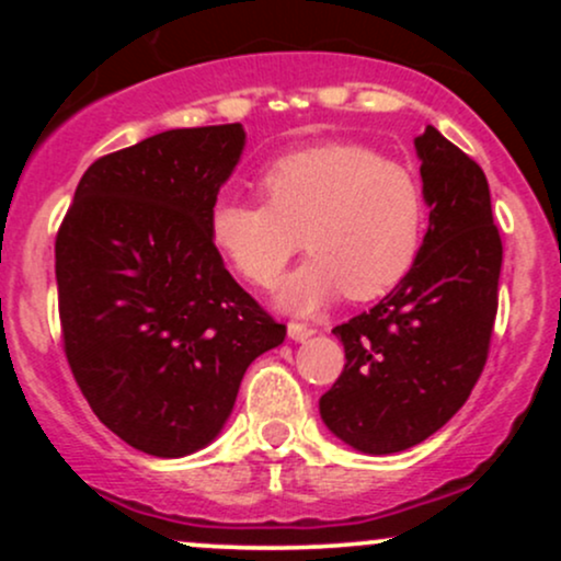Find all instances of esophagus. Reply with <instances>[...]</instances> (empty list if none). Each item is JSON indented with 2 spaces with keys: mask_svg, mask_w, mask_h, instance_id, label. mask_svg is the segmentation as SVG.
Wrapping results in <instances>:
<instances>
[{
  "mask_svg": "<svg viewBox=\"0 0 561 561\" xmlns=\"http://www.w3.org/2000/svg\"><path fill=\"white\" fill-rule=\"evenodd\" d=\"M287 334L295 340V343H302V340L313 337V334H317V330H313V327H308V324H300V321H289Z\"/></svg>",
  "mask_w": 561,
  "mask_h": 561,
  "instance_id": "obj_1",
  "label": "esophagus"
}]
</instances>
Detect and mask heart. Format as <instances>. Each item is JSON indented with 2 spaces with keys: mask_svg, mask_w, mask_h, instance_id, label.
Returning <instances> with one entry per match:
<instances>
[{
  "mask_svg": "<svg viewBox=\"0 0 561 561\" xmlns=\"http://www.w3.org/2000/svg\"><path fill=\"white\" fill-rule=\"evenodd\" d=\"M263 203L221 197L208 237L224 261L255 287H272L302 248L308 259L279 289L289 311H313L340 293L371 300L414 266L427 203L409 165L351 141L308 147L266 165Z\"/></svg>",
  "mask_w": 561,
  "mask_h": 561,
  "instance_id": "heart-1",
  "label": "heart"
}]
</instances>
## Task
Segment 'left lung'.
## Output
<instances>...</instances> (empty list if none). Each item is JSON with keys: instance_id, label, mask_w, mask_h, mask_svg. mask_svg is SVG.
I'll return each mask as SVG.
<instances>
[{"instance_id": "left-lung-1", "label": "left lung", "mask_w": 561, "mask_h": 561, "mask_svg": "<svg viewBox=\"0 0 561 561\" xmlns=\"http://www.w3.org/2000/svg\"><path fill=\"white\" fill-rule=\"evenodd\" d=\"M430 227L411 272L334 334L345 369L321 420L364 454H398L446 424L485 369L499 311L501 248L491 190L435 126L414 139Z\"/></svg>"}]
</instances>
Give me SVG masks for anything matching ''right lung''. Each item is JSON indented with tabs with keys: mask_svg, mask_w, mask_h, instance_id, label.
<instances>
[{
	"mask_svg": "<svg viewBox=\"0 0 561 561\" xmlns=\"http://www.w3.org/2000/svg\"><path fill=\"white\" fill-rule=\"evenodd\" d=\"M242 147V126L224 124L171 128L96 158L57 229L70 371L100 422L150 456L208 446L244 369L287 334L208 237Z\"/></svg>",
	"mask_w": 561,
	"mask_h": 561,
	"instance_id": "right-lung-1",
	"label": "right lung"
}]
</instances>
